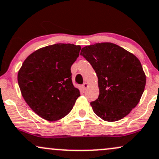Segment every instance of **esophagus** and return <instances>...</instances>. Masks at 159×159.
<instances>
[{"mask_svg":"<svg viewBox=\"0 0 159 159\" xmlns=\"http://www.w3.org/2000/svg\"><path fill=\"white\" fill-rule=\"evenodd\" d=\"M82 88H83L84 89V90H86V89L88 88V83H86V82L84 83V84H83V85H82Z\"/></svg>","mask_w":159,"mask_h":159,"instance_id":"esophagus-1","label":"esophagus"}]
</instances>
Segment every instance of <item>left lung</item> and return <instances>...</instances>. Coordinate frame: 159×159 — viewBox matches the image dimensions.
Segmentation results:
<instances>
[{
    "mask_svg": "<svg viewBox=\"0 0 159 159\" xmlns=\"http://www.w3.org/2000/svg\"><path fill=\"white\" fill-rule=\"evenodd\" d=\"M98 78L99 95L90 102L96 115L109 122L125 118L137 106L146 86V75L136 56L118 45L97 43L81 49Z\"/></svg>",
    "mask_w": 159,
    "mask_h": 159,
    "instance_id": "obj_1",
    "label": "left lung"
}]
</instances>
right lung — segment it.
Segmentation results:
<instances>
[{"mask_svg":"<svg viewBox=\"0 0 159 159\" xmlns=\"http://www.w3.org/2000/svg\"><path fill=\"white\" fill-rule=\"evenodd\" d=\"M81 46L56 43L31 53L18 72V84L26 103L38 116L53 121L67 116L80 91L71 81V66Z\"/></svg>","mask_w":159,"mask_h":159,"instance_id":"1","label":"right lung"}]
</instances>
